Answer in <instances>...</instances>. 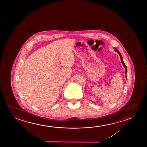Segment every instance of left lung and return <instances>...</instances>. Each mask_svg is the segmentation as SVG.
Segmentation results:
<instances>
[{"mask_svg": "<svg viewBox=\"0 0 147 147\" xmlns=\"http://www.w3.org/2000/svg\"><path fill=\"white\" fill-rule=\"evenodd\" d=\"M113 49H115V52H117L118 54H119V56H120V58H121V62L122 63V64H123V66H124L125 67V77H126V79H127V67L126 66V65H125V63L123 62V57L121 56V55L120 52H119V50L117 49H115V48H113Z\"/></svg>", "mask_w": 147, "mask_h": 147, "instance_id": "left-lung-1", "label": "left lung"}]
</instances>
